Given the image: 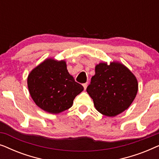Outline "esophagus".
I'll list each match as a JSON object with an SVG mask.
<instances>
[{
  "mask_svg": "<svg viewBox=\"0 0 159 159\" xmlns=\"http://www.w3.org/2000/svg\"><path fill=\"white\" fill-rule=\"evenodd\" d=\"M83 87H84V90H86L87 87H88V82H86V83H84V84H83Z\"/></svg>",
  "mask_w": 159,
  "mask_h": 159,
  "instance_id": "34e87169",
  "label": "esophagus"
}]
</instances>
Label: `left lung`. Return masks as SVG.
<instances>
[{
	"label": "left lung",
	"instance_id": "left-lung-1",
	"mask_svg": "<svg viewBox=\"0 0 159 159\" xmlns=\"http://www.w3.org/2000/svg\"><path fill=\"white\" fill-rule=\"evenodd\" d=\"M87 92L98 111L107 116H115L127 109L135 98L138 80L134 74L118 61L100 63L95 68Z\"/></svg>",
	"mask_w": 159,
	"mask_h": 159
}]
</instances>
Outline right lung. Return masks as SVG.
Instances as JSON below:
<instances>
[{
  "label": "right lung",
  "mask_w": 159,
  "mask_h": 159,
  "mask_svg": "<svg viewBox=\"0 0 159 159\" xmlns=\"http://www.w3.org/2000/svg\"><path fill=\"white\" fill-rule=\"evenodd\" d=\"M27 86L39 108L57 114L72 106L73 101L84 88L69 73L64 60L46 58L30 71Z\"/></svg>",
  "instance_id": "right-lung-1"
}]
</instances>
